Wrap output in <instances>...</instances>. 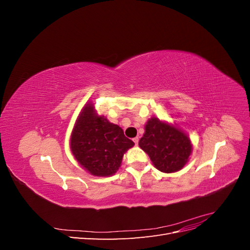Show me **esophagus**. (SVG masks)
Instances as JSON below:
<instances>
[{
  "instance_id": "34e87169",
  "label": "esophagus",
  "mask_w": 250,
  "mask_h": 250,
  "mask_svg": "<svg viewBox=\"0 0 250 250\" xmlns=\"http://www.w3.org/2000/svg\"><path fill=\"white\" fill-rule=\"evenodd\" d=\"M139 141H140V139H139V138H134V139H133V142H134L135 145H138V144H139Z\"/></svg>"
}]
</instances>
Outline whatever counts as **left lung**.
Wrapping results in <instances>:
<instances>
[{"instance_id":"obj_1","label":"left lung","mask_w":250,"mask_h":250,"mask_svg":"<svg viewBox=\"0 0 250 250\" xmlns=\"http://www.w3.org/2000/svg\"><path fill=\"white\" fill-rule=\"evenodd\" d=\"M139 146L149 155L155 168L165 173L180 170L192 152V144L186 133L156 118L147 122Z\"/></svg>"}]
</instances>
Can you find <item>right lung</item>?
<instances>
[{
    "label": "right lung",
    "instance_id": "add662e5",
    "mask_svg": "<svg viewBox=\"0 0 250 250\" xmlns=\"http://www.w3.org/2000/svg\"><path fill=\"white\" fill-rule=\"evenodd\" d=\"M134 143L126 138L123 129L98 117L92 104L82 110L71 138V149L77 162L96 176H109L122 163L125 151Z\"/></svg>",
    "mask_w": 250,
    "mask_h": 250
}]
</instances>
